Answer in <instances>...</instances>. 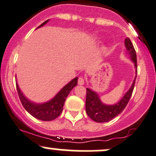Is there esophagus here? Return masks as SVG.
Returning <instances> with one entry per match:
<instances>
[{
	"instance_id": "obj_1",
	"label": "esophagus",
	"mask_w": 156,
	"mask_h": 156,
	"mask_svg": "<svg viewBox=\"0 0 156 156\" xmlns=\"http://www.w3.org/2000/svg\"><path fill=\"white\" fill-rule=\"evenodd\" d=\"M78 83L79 85H83L84 84V79H83V78H81V77H80V78H78Z\"/></svg>"
}]
</instances>
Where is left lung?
Instances as JSON below:
<instances>
[{
    "mask_svg": "<svg viewBox=\"0 0 156 156\" xmlns=\"http://www.w3.org/2000/svg\"><path fill=\"white\" fill-rule=\"evenodd\" d=\"M124 45L126 49V52L129 55V58L134 64L135 69H136V76L127 92H125L119 102L114 104L103 103L97 92L94 91L90 88H87L86 112L89 117L95 122H108L112 120L122 112L130 99L137 77L136 52L129 37H126L124 41Z\"/></svg>",
    "mask_w": 156,
    "mask_h": 156,
    "instance_id": "left-lung-1",
    "label": "left lung"
}]
</instances>
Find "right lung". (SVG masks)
<instances>
[{
	"label": "right lung",
	"mask_w": 156,
	"mask_h": 156,
	"mask_svg": "<svg viewBox=\"0 0 156 156\" xmlns=\"http://www.w3.org/2000/svg\"><path fill=\"white\" fill-rule=\"evenodd\" d=\"M49 20H47L44 21L37 28L42 27L43 26L47 23ZM15 79L17 81L16 76H15ZM78 79V77L73 78L69 83H66L62 89H61V90L52 99L49 100L48 101L44 102V103H36V102L30 100L28 98L25 96L23 92L20 90L18 83H16V87L20 100L26 110L35 119L44 121H49L55 119L62 112L66 97L68 96L71 90L75 86H77Z\"/></svg>",
	"instance_id": "add662e5"
}]
</instances>
